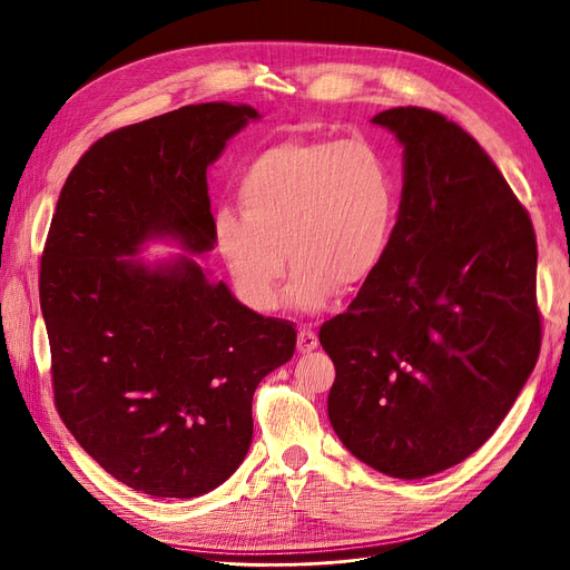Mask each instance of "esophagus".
I'll return each mask as SVG.
<instances>
[{
    "label": "esophagus",
    "mask_w": 570,
    "mask_h": 570,
    "mask_svg": "<svg viewBox=\"0 0 570 570\" xmlns=\"http://www.w3.org/2000/svg\"><path fill=\"white\" fill-rule=\"evenodd\" d=\"M316 344H318L316 333L309 326H301V331H298V352L309 354V352L316 350Z\"/></svg>",
    "instance_id": "esophagus-1"
}]
</instances>
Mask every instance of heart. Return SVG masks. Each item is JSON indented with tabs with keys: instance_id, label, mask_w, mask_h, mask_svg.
<instances>
[{
	"instance_id": "b5f03b06",
	"label": "heart",
	"mask_w": 570,
	"mask_h": 570,
	"mask_svg": "<svg viewBox=\"0 0 570 570\" xmlns=\"http://www.w3.org/2000/svg\"><path fill=\"white\" fill-rule=\"evenodd\" d=\"M239 208L214 214V239L242 298L272 312L288 298L321 309L333 293H354L386 258L399 193L386 158L373 144L284 141L265 148L237 184Z\"/></svg>"
}]
</instances>
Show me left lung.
<instances>
[{
  "mask_svg": "<svg viewBox=\"0 0 570 570\" xmlns=\"http://www.w3.org/2000/svg\"><path fill=\"white\" fill-rule=\"evenodd\" d=\"M373 122L405 146L399 224L318 342L335 363L328 419L344 448L416 480L478 452L535 367L538 246L527 207L454 120L395 107Z\"/></svg>",
  "mask_w": 570,
  "mask_h": 570,
  "instance_id": "left-lung-1",
  "label": "left lung"
}]
</instances>
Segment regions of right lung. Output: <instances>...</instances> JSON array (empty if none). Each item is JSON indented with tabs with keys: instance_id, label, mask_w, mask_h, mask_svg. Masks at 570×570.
<instances>
[{
	"instance_id": "right-lung-1",
	"label": "right lung",
	"mask_w": 570,
	"mask_h": 570,
	"mask_svg": "<svg viewBox=\"0 0 570 570\" xmlns=\"http://www.w3.org/2000/svg\"><path fill=\"white\" fill-rule=\"evenodd\" d=\"M258 111L190 105L97 139L60 190L39 269L58 414L109 475L158 499L226 482L249 452L261 380L295 352L184 258H120L151 235L214 244L207 167Z\"/></svg>"
}]
</instances>
